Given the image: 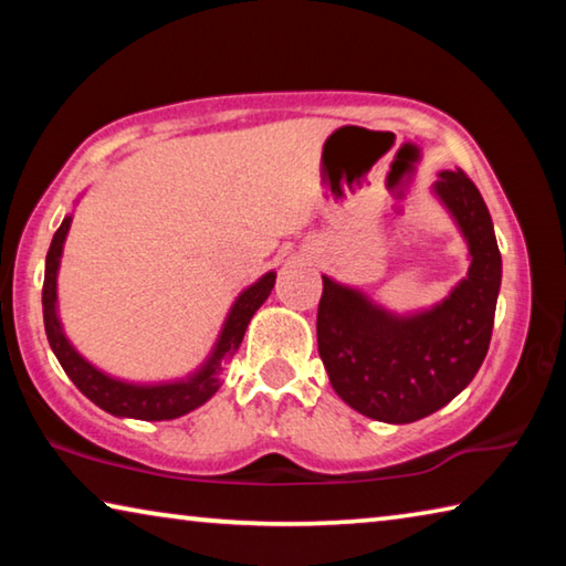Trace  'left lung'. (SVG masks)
I'll return each instance as SVG.
<instances>
[{
    "instance_id": "1",
    "label": "left lung",
    "mask_w": 566,
    "mask_h": 566,
    "mask_svg": "<svg viewBox=\"0 0 566 566\" xmlns=\"http://www.w3.org/2000/svg\"><path fill=\"white\" fill-rule=\"evenodd\" d=\"M469 252V270L442 302L391 312L357 286L322 274L319 357L337 395L359 415L409 424L449 405L490 349L502 254L482 195L464 171L444 169L432 185Z\"/></svg>"
}]
</instances>
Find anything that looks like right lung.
<instances>
[{"label": "right lung", "instance_id": "add662e5", "mask_svg": "<svg viewBox=\"0 0 566 566\" xmlns=\"http://www.w3.org/2000/svg\"><path fill=\"white\" fill-rule=\"evenodd\" d=\"M74 205H80L76 199ZM72 227V214L62 219L60 229H56L46 252L44 262V286H42V310H44V329L46 339L54 357L60 359L62 369L66 371L76 389L84 397L94 401L99 409L109 411L114 417L122 419H142V421H165L189 415L191 409L202 407L205 401L217 395L219 385H222L224 364L234 357L239 344L244 339V332L252 322L254 312L266 302V296L274 290L276 272H266L254 284L237 294V300L229 306L222 329L217 334V342L209 357L199 364L195 371L187 377L177 379H161V381H129L119 379L92 364L80 349L74 347L70 337L64 334L62 319H60V304H56V276H60L62 252L66 234Z\"/></svg>", "mask_w": 566, "mask_h": 566}]
</instances>
